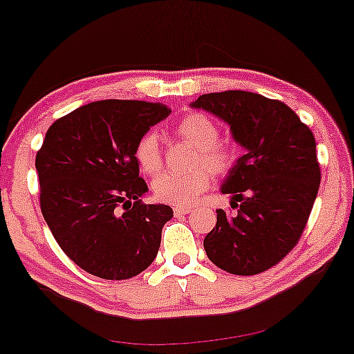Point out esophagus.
Here are the masks:
<instances>
[{"mask_svg":"<svg viewBox=\"0 0 354 354\" xmlns=\"http://www.w3.org/2000/svg\"><path fill=\"white\" fill-rule=\"evenodd\" d=\"M173 211L176 216H181V214H188V212L191 211V207L189 206H174Z\"/></svg>","mask_w":354,"mask_h":354,"instance_id":"1","label":"esophagus"}]
</instances>
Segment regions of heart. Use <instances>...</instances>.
Returning a JSON list of instances; mask_svg holds the SVG:
<instances>
[{
	"mask_svg": "<svg viewBox=\"0 0 354 354\" xmlns=\"http://www.w3.org/2000/svg\"><path fill=\"white\" fill-rule=\"evenodd\" d=\"M174 133L198 148L194 165L199 168L189 173H165L153 181V194L160 201L173 206H189L209 189L214 174H225L236 166L239 151L236 145L219 142L221 129L209 115L188 113L174 127ZM135 161L140 171L155 176L163 168V153L158 136L153 131L145 133L135 147ZM204 164V167L201 165Z\"/></svg>",
	"mask_w": 354,
	"mask_h": 354,
	"instance_id": "obj_1",
	"label": "heart"
}]
</instances>
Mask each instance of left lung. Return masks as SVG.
Segmentation results:
<instances>
[{
  "instance_id": "left-lung-1",
  "label": "left lung",
  "mask_w": 354,
  "mask_h": 354,
  "mask_svg": "<svg viewBox=\"0 0 354 354\" xmlns=\"http://www.w3.org/2000/svg\"><path fill=\"white\" fill-rule=\"evenodd\" d=\"M191 105L229 123L247 150L221 188L232 194L237 214L218 209L204 237L207 257L229 274L269 270L299 244L317 198L322 173L312 130L288 105L261 93H204Z\"/></svg>"
}]
</instances>
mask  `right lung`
<instances>
[{"instance_id":"1","label":"right lung","mask_w":354,"mask_h":354,"mask_svg":"<svg viewBox=\"0 0 354 354\" xmlns=\"http://www.w3.org/2000/svg\"><path fill=\"white\" fill-rule=\"evenodd\" d=\"M169 113L163 104L99 100L49 127L36 155L41 211L64 254L88 274L125 280L155 261L173 209L142 203L148 186L135 147Z\"/></svg>"}]
</instances>
